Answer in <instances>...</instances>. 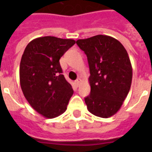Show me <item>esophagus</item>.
Instances as JSON below:
<instances>
[{
	"label": "esophagus",
	"instance_id": "obj_1",
	"mask_svg": "<svg viewBox=\"0 0 152 152\" xmlns=\"http://www.w3.org/2000/svg\"><path fill=\"white\" fill-rule=\"evenodd\" d=\"M75 82H76V85L79 86V85H80V83H81V80L80 78H78V79H77V80H76V81H75Z\"/></svg>",
	"mask_w": 152,
	"mask_h": 152
}]
</instances>
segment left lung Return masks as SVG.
<instances>
[{
  "instance_id": "left-lung-1",
  "label": "left lung",
  "mask_w": 152,
  "mask_h": 152,
  "mask_svg": "<svg viewBox=\"0 0 152 152\" xmlns=\"http://www.w3.org/2000/svg\"><path fill=\"white\" fill-rule=\"evenodd\" d=\"M76 44L88 57L91 76L90 95L84 99L90 113L100 118L114 115L130 90L132 64L120 42L99 34L79 39Z\"/></svg>"
}]
</instances>
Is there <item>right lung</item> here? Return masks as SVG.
<instances>
[{
	"instance_id": "obj_1",
	"label": "right lung",
	"mask_w": 152,
	"mask_h": 152,
	"mask_svg": "<svg viewBox=\"0 0 152 152\" xmlns=\"http://www.w3.org/2000/svg\"><path fill=\"white\" fill-rule=\"evenodd\" d=\"M75 43L73 39L40 37L30 42L22 56V91L32 108L46 118L64 113L73 94L71 84L62 74L59 60Z\"/></svg>"
}]
</instances>
